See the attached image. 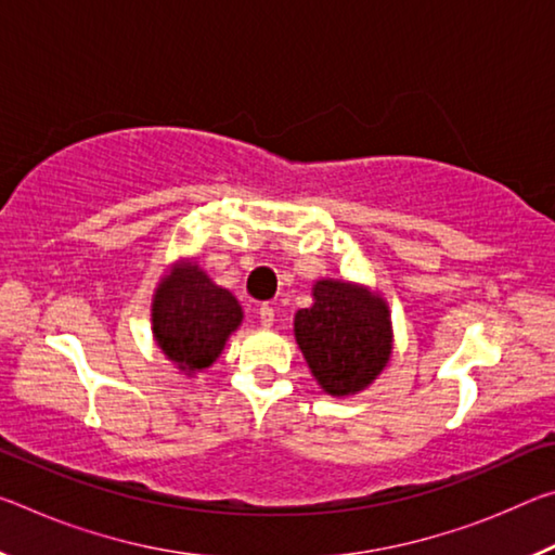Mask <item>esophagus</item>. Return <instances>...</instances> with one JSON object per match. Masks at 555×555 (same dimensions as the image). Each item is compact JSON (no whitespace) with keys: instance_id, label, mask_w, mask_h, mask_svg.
Returning a JSON list of instances; mask_svg holds the SVG:
<instances>
[{"instance_id":"obj_1","label":"esophagus","mask_w":555,"mask_h":555,"mask_svg":"<svg viewBox=\"0 0 555 555\" xmlns=\"http://www.w3.org/2000/svg\"><path fill=\"white\" fill-rule=\"evenodd\" d=\"M259 323L264 325V327L274 325V308H271L269 304H261L259 306Z\"/></svg>"}]
</instances>
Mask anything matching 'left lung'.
I'll use <instances>...</instances> for the list:
<instances>
[{
	"label": "left lung",
	"instance_id": "obj_1",
	"mask_svg": "<svg viewBox=\"0 0 555 555\" xmlns=\"http://www.w3.org/2000/svg\"><path fill=\"white\" fill-rule=\"evenodd\" d=\"M311 296L294 315V335L313 379L337 399L364 391L391 360L387 298L345 279H318Z\"/></svg>",
	"mask_w": 555,
	"mask_h": 555
}]
</instances>
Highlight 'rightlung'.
<instances>
[{
	"mask_svg": "<svg viewBox=\"0 0 555 555\" xmlns=\"http://www.w3.org/2000/svg\"><path fill=\"white\" fill-rule=\"evenodd\" d=\"M242 318L240 300L215 284L193 257L173 261L154 288V345L185 377L218 360Z\"/></svg>",
	"mask_w": 555,
	"mask_h": 555,
	"instance_id": "1",
	"label": "right lung"
}]
</instances>
